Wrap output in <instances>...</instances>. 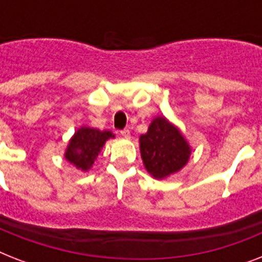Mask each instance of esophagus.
Listing matches in <instances>:
<instances>
[{
	"mask_svg": "<svg viewBox=\"0 0 262 262\" xmlns=\"http://www.w3.org/2000/svg\"><path fill=\"white\" fill-rule=\"evenodd\" d=\"M121 136H122L123 139H129L130 137V130L129 129H123V130H121Z\"/></svg>",
	"mask_w": 262,
	"mask_h": 262,
	"instance_id": "obj_1",
	"label": "esophagus"
}]
</instances>
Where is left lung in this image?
Listing matches in <instances>:
<instances>
[{
	"label": "left lung",
	"instance_id": "obj_1",
	"mask_svg": "<svg viewBox=\"0 0 262 262\" xmlns=\"http://www.w3.org/2000/svg\"><path fill=\"white\" fill-rule=\"evenodd\" d=\"M140 152L147 171L163 179L183 168L191 149L178 127L164 117H156L147 133L140 136Z\"/></svg>",
	"mask_w": 262,
	"mask_h": 262
}]
</instances>
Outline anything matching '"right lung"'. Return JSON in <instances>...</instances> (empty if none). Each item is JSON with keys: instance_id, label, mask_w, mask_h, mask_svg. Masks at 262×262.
<instances>
[{"instance_id": "1", "label": "right lung", "mask_w": 262, "mask_h": 262, "mask_svg": "<svg viewBox=\"0 0 262 262\" xmlns=\"http://www.w3.org/2000/svg\"><path fill=\"white\" fill-rule=\"evenodd\" d=\"M108 139H114L110 130L81 126L68 144L65 159L81 171H88Z\"/></svg>"}]
</instances>
